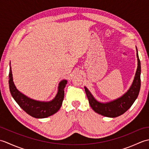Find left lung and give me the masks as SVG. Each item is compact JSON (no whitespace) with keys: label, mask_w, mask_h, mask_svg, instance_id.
Masks as SVG:
<instances>
[{"label":"left lung","mask_w":149,"mask_h":149,"mask_svg":"<svg viewBox=\"0 0 149 149\" xmlns=\"http://www.w3.org/2000/svg\"><path fill=\"white\" fill-rule=\"evenodd\" d=\"M136 56L138 58V67L133 82L130 88L122 97L109 102H100L95 99L88 88L84 87L85 92L89 101V104L94 111L102 116L115 118L122 115V114L127 111L133 104L138 96L141 86V64L137 48Z\"/></svg>","instance_id":"left-lung-1"}]
</instances>
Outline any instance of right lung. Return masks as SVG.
<instances>
[{
  "mask_svg": "<svg viewBox=\"0 0 149 149\" xmlns=\"http://www.w3.org/2000/svg\"><path fill=\"white\" fill-rule=\"evenodd\" d=\"M67 81L63 80L60 82L58 86V91L54 99L49 102H42L30 99L20 91H19L13 81V75L11 65L9 66V90L13 98L21 108L28 115L36 118H43L51 116L61 107L64 99V89Z\"/></svg>",
  "mask_w": 149,
  "mask_h": 149,
  "instance_id": "1",
  "label": "right lung"
}]
</instances>
